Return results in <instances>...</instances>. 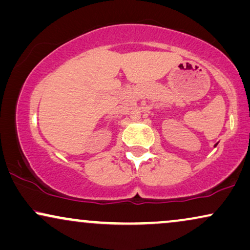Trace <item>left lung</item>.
Here are the masks:
<instances>
[{"instance_id":"8db88e82","label":"left lung","mask_w":250,"mask_h":250,"mask_svg":"<svg viewBox=\"0 0 250 250\" xmlns=\"http://www.w3.org/2000/svg\"><path fill=\"white\" fill-rule=\"evenodd\" d=\"M217 145H218V143H217V144H214V147H216V146H217Z\"/></svg>"}]
</instances>
